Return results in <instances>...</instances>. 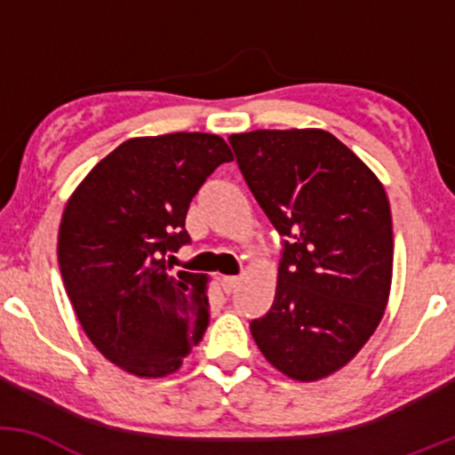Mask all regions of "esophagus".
<instances>
[{
	"mask_svg": "<svg viewBox=\"0 0 455 455\" xmlns=\"http://www.w3.org/2000/svg\"><path fill=\"white\" fill-rule=\"evenodd\" d=\"M220 284H222V291H224V293L228 295V293H233L235 289H237L239 278H237V275H222Z\"/></svg>",
	"mask_w": 455,
	"mask_h": 455,
	"instance_id": "1",
	"label": "esophagus"
}]
</instances>
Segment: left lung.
I'll return each mask as SVG.
<instances>
[{
  "label": "left lung",
  "instance_id": "obj_1",
  "mask_svg": "<svg viewBox=\"0 0 455 455\" xmlns=\"http://www.w3.org/2000/svg\"><path fill=\"white\" fill-rule=\"evenodd\" d=\"M228 143L259 205L289 237L274 304L250 331L289 379H325L362 351L387 307L394 231L385 188L325 130H252Z\"/></svg>",
  "mask_w": 455,
  "mask_h": 455
}]
</instances>
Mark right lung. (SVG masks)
Returning a JSON list of instances; mask_svg holds the SVG:
<instances>
[{"mask_svg": "<svg viewBox=\"0 0 455 455\" xmlns=\"http://www.w3.org/2000/svg\"><path fill=\"white\" fill-rule=\"evenodd\" d=\"M233 154L218 134L128 139L68 198L57 259L78 323L108 362L140 379L180 370L210 325L207 278L169 274L190 242L192 196Z\"/></svg>", "mask_w": 455, "mask_h": 455, "instance_id": "right-lung-1", "label": "right lung"}]
</instances>
